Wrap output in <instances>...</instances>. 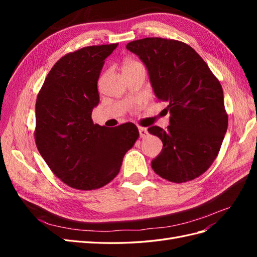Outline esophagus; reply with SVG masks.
Returning <instances> with one entry per match:
<instances>
[{
    "mask_svg": "<svg viewBox=\"0 0 257 257\" xmlns=\"http://www.w3.org/2000/svg\"><path fill=\"white\" fill-rule=\"evenodd\" d=\"M138 131H139V135H141V137L142 138H145V137H147L148 136V130L146 128V127H142V126H139L138 127Z\"/></svg>",
    "mask_w": 257,
    "mask_h": 257,
    "instance_id": "1",
    "label": "esophagus"
}]
</instances>
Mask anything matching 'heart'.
Returning a JSON list of instances; mask_svg holds the SVG:
<instances>
[{
  "instance_id": "obj_1",
  "label": "heart",
  "mask_w": 257,
  "mask_h": 257,
  "mask_svg": "<svg viewBox=\"0 0 257 257\" xmlns=\"http://www.w3.org/2000/svg\"><path fill=\"white\" fill-rule=\"evenodd\" d=\"M141 66H144V65L139 61L134 60V59H125L122 63V71H123L124 75H125V74L133 72L134 69L141 67Z\"/></svg>"
}]
</instances>
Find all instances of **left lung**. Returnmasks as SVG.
Listing matches in <instances>:
<instances>
[{"instance_id":"obj_1","label":"left lung","mask_w":257,"mask_h":257,"mask_svg":"<svg viewBox=\"0 0 257 257\" xmlns=\"http://www.w3.org/2000/svg\"><path fill=\"white\" fill-rule=\"evenodd\" d=\"M126 49L146 65L155 96L168 104L167 130L148 128L163 143L152 169L170 182L191 181L211 166L227 131L222 85L182 42L146 37L128 43Z\"/></svg>"}]
</instances>
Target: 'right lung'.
Masks as SVG:
<instances>
[{"instance_id":"right-lung-1","label":"right lung","mask_w":257,"mask_h":257,"mask_svg":"<svg viewBox=\"0 0 257 257\" xmlns=\"http://www.w3.org/2000/svg\"><path fill=\"white\" fill-rule=\"evenodd\" d=\"M118 44L90 46L62 57L45 79L35 105V142L52 173L78 190H95L119 174L139 136L133 123L100 126L97 80Z\"/></svg>"}]
</instances>
